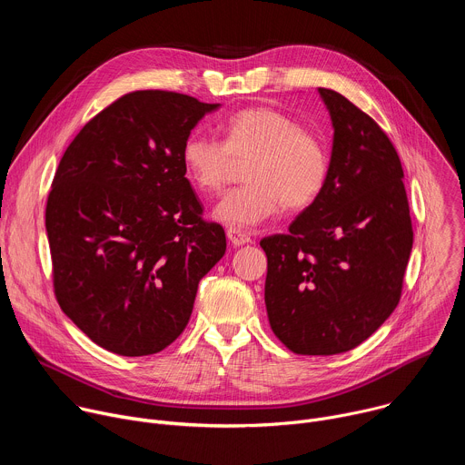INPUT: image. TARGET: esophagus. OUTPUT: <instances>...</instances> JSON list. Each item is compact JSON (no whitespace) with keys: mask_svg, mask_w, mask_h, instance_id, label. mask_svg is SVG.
<instances>
[{"mask_svg":"<svg viewBox=\"0 0 465 465\" xmlns=\"http://www.w3.org/2000/svg\"><path fill=\"white\" fill-rule=\"evenodd\" d=\"M226 235H228V239H230V242H232L233 246H242V244L252 242V237H250L246 232L239 230V228H230V230L226 232Z\"/></svg>","mask_w":465,"mask_h":465,"instance_id":"esophagus-1","label":"esophagus"}]
</instances>
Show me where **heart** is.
I'll list each match as a JSON object with an SVG mask.
<instances>
[{
  "mask_svg": "<svg viewBox=\"0 0 465 465\" xmlns=\"http://www.w3.org/2000/svg\"><path fill=\"white\" fill-rule=\"evenodd\" d=\"M224 142L191 134L182 145L187 180L201 193H217L235 162L251 160L246 185L226 193L213 208L215 221L250 228L274 217L282 206L303 210L322 194L329 176V154L312 132L271 106L235 112L223 124Z\"/></svg>",
  "mask_w": 465,
  "mask_h": 465,
  "instance_id": "obj_1",
  "label": "heart"
}]
</instances>
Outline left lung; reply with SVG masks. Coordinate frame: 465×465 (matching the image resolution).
Returning <instances> with one entry per match:
<instances>
[{
    "mask_svg": "<svg viewBox=\"0 0 465 465\" xmlns=\"http://www.w3.org/2000/svg\"><path fill=\"white\" fill-rule=\"evenodd\" d=\"M318 94L335 130L327 183L289 233L259 242L271 327L298 355H337L371 337L400 303L414 241L391 142L344 95Z\"/></svg>",
    "mask_w": 465,
    "mask_h": 465,
    "instance_id": "1",
    "label": "left lung"
}]
</instances>
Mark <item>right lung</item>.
I'll return each mask as SVG.
<instances>
[{
  "label": "right lung",
  "instance_id": "1",
  "mask_svg": "<svg viewBox=\"0 0 465 465\" xmlns=\"http://www.w3.org/2000/svg\"><path fill=\"white\" fill-rule=\"evenodd\" d=\"M219 106L163 90L126 94L58 163L45 206L54 296L112 353L143 357L174 342L198 282L226 252L182 165L185 138Z\"/></svg>",
  "mask_w": 465,
  "mask_h": 465
}]
</instances>
